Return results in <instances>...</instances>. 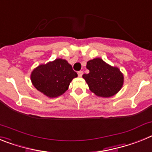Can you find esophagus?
<instances>
[{
	"label": "esophagus",
	"instance_id": "1",
	"mask_svg": "<svg viewBox=\"0 0 152 152\" xmlns=\"http://www.w3.org/2000/svg\"><path fill=\"white\" fill-rule=\"evenodd\" d=\"M77 75H78L79 77H81L83 75V71H79L78 72H77Z\"/></svg>",
	"mask_w": 152,
	"mask_h": 152
}]
</instances>
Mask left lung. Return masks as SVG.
Instances as JSON below:
<instances>
[{
	"mask_svg": "<svg viewBox=\"0 0 152 152\" xmlns=\"http://www.w3.org/2000/svg\"><path fill=\"white\" fill-rule=\"evenodd\" d=\"M87 68L89 73L83 75V77L96 95L108 98L121 88L124 77L118 67H111L101 58H94L88 61Z\"/></svg>",
	"mask_w": 152,
	"mask_h": 152,
	"instance_id": "obj_1",
	"label": "left lung"
}]
</instances>
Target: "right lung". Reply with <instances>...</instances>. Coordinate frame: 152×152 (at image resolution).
<instances>
[{
  "label": "right lung",
  "mask_w": 152,
  "mask_h": 152,
  "mask_svg": "<svg viewBox=\"0 0 152 152\" xmlns=\"http://www.w3.org/2000/svg\"><path fill=\"white\" fill-rule=\"evenodd\" d=\"M77 76L67 61L56 59L38 66L32 71L31 78L39 91L48 97L55 98L64 93L72 79Z\"/></svg>",
  "instance_id": "add662e5"
}]
</instances>
